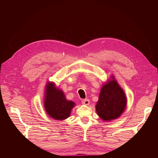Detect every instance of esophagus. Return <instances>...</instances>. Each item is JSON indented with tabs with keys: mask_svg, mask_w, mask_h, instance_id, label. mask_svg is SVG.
Returning a JSON list of instances; mask_svg holds the SVG:
<instances>
[{
	"mask_svg": "<svg viewBox=\"0 0 158 158\" xmlns=\"http://www.w3.org/2000/svg\"><path fill=\"white\" fill-rule=\"evenodd\" d=\"M82 103L83 105H85V106H88V105L89 104V100L88 99H84L82 101Z\"/></svg>",
	"mask_w": 158,
	"mask_h": 158,
	"instance_id": "obj_1",
	"label": "esophagus"
}]
</instances>
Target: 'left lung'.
<instances>
[{
	"mask_svg": "<svg viewBox=\"0 0 158 158\" xmlns=\"http://www.w3.org/2000/svg\"><path fill=\"white\" fill-rule=\"evenodd\" d=\"M127 101L123 89L111 76V79L103 85L95 110L103 121H112L118 118L125 111Z\"/></svg>",
	"mask_w": 158,
	"mask_h": 158,
	"instance_id": "left-lung-1",
	"label": "left lung"
}]
</instances>
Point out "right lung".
Instances as JSON below:
<instances>
[{
	"mask_svg": "<svg viewBox=\"0 0 158 158\" xmlns=\"http://www.w3.org/2000/svg\"><path fill=\"white\" fill-rule=\"evenodd\" d=\"M75 103L66 99L63 91L56 88L53 82H48L45 90L44 107L47 113L54 119L63 121L70 117Z\"/></svg>",
	"mask_w": 158,
	"mask_h": 158,
	"instance_id": "right-lung-1",
	"label": "right lung"
}]
</instances>
